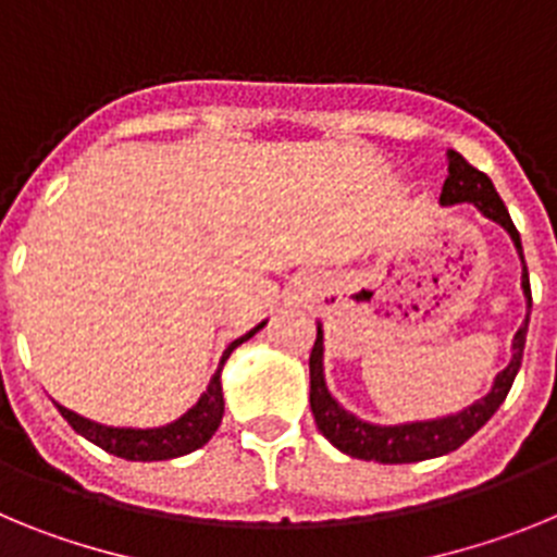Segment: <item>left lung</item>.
Listing matches in <instances>:
<instances>
[{
	"instance_id": "8db88e82",
	"label": "left lung",
	"mask_w": 557,
	"mask_h": 557,
	"mask_svg": "<svg viewBox=\"0 0 557 557\" xmlns=\"http://www.w3.org/2000/svg\"><path fill=\"white\" fill-rule=\"evenodd\" d=\"M446 161H449V175L441 189V206H457L471 203L476 206L482 218L494 220L496 225L508 231L513 239L516 250L521 256V239L516 231L513 220H510L508 209L502 203L499 191L494 189L491 178L485 172L474 170L469 161L462 159L460 152L446 150ZM524 262V256H521ZM521 289L528 298V318L521 323V329L513 337V357H510L508 368L496 373L494 387L482 398H476L474 405L466 410L451 412L444 418H430V421H407V424H371L362 421L359 416L348 412L339 405L337 398L329 393L326 376H323V329L318 323V339L309 354V405H312L314 424L321 430L329 444L337 446L339 451H346L348 457L357 460H376V462H418L432 460V457L449 455V451L460 449L476 430L488 424V418L499 410V405L508 396L510 385H513L516 373L521 368V354H524V339H528V323H530V307H533V295H530L528 268L521 275Z\"/></svg>"
}]
</instances>
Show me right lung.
<instances>
[{
    "label": "right lung",
    "mask_w": 557,
    "mask_h": 557,
    "mask_svg": "<svg viewBox=\"0 0 557 557\" xmlns=\"http://www.w3.org/2000/svg\"><path fill=\"white\" fill-rule=\"evenodd\" d=\"M264 323L268 321L253 326L248 334H243V337H236L234 343L225 348L218 373L211 376L203 396H200L198 401L184 412V416L170 421V424L150 426V430H136V426H108V424H97V421H91V418L77 416V412L66 410V407L61 405H58V410H61V416L72 424V430H75L77 435H83L86 441L100 446V449L111 451V455L125 457V460L152 462V460H172V457L189 455V451L209 444L211 435L218 432L220 421H223L225 398H223V382H220V373H223L225 359L231 357V351H234L236 346H243L245 339H250L259 329H264Z\"/></svg>",
    "instance_id": "obj_1"
}]
</instances>
